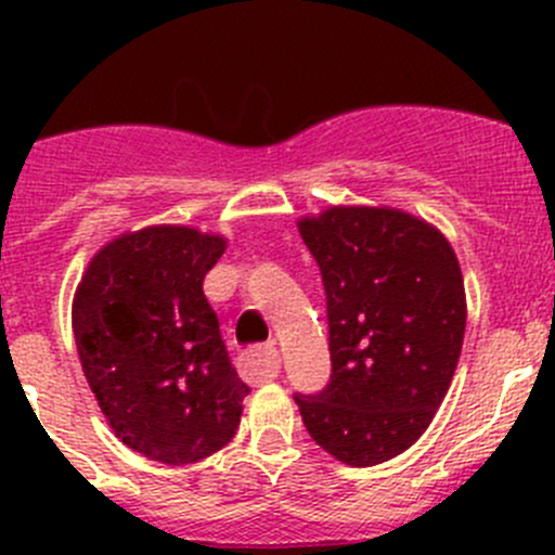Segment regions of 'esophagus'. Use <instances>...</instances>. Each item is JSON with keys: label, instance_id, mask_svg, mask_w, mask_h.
Instances as JSON below:
<instances>
[{"label": "esophagus", "instance_id": "obj_1", "mask_svg": "<svg viewBox=\"0 0 555 555\" xmlns=\"http://www.w3.org/2000/svg\"><path fill=\"white\" fill-rule=\"evenodd\" d=\"M238 367H242V376L246 382H273L279 376V367H282V357H279L273 346H255V349H246L238 357Z\"/></svg>", "mask_w": 555, "mask_h": 555}]
</instances>
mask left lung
Segmentation results:
<instances>
[{"mask_svg": "<svg viewBox=\"0 0 555 555\" xmlns=\"http://www.w3.org/2000/svg\"><path fill=\"white\" fill-rule=\"evenodd\" d=\"M298 231L327 295L330 384L295 395L313 443L351 467L408 451L449 391L467 298L456 251L391 206H327Z\"/></svg>", "mask_w": 555, "mask_h": 555, "instance_id": "obj_1", "label": "left lung"}]
</instances>
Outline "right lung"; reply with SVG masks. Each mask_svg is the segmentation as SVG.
<instances>
[{"label": "right lung", "instance_id": "add662e5", "mask_svg": "<svg viewBox=\"0 0 555 555\" xmlns=\"http://www.w3.org/2000/svg\"><path fill=\"white\" fill-rule=\"evenodd\" d=\"M228 238L190 225H147L88 262L72 330L88 386L122 446L160 464L225 449L249 386L231 365L204 276Z\"/></svg>", "mask_w": 555, "mask_h": 555}]
</instances>
